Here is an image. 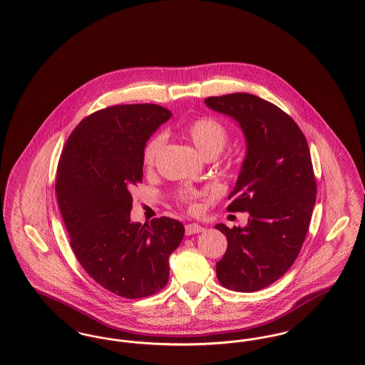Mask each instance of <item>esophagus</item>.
Returning a JSON list of instances; mask_svg holds the SVG:
<instances>
[{"label":"esophagus","instance_id":"1","mask_svg":"<svg viewBox=\"0 0 365 365\" xmlns=\"http://www.w3.org/2000/svg\"><path fill=\"white\" fill-rule=\"evenodd\" d=\"M186 230V235H192V234H198V232H202L205 228L204 227L198 226V225H186L185 227Z\"/></svg>","mask_w":365,"mask_h":365}]
</instances>
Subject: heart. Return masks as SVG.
<instances>
[{"instance_id": "heart-1", "label": "heart", "mask_w": 365, "mask_h": 365, "mask_svg": "<svg viewBox=\"0 0 365 365\" xmlns=\"http://www.w3.org/2000/svg\"><path fill=\"white\" fill-rule=\"evenodd\" d=\"M183 133L195 145L200 153H202L205 157L219 155L223 150L228 139L226 127L219 120L209 116L192 119L185 125ZM164 140L165 138L163 134H156L145 143L142 150V163L145 167H153L156 164L157 158L164 146ZM178 198L182 204L194 208L195 194L192 191H180L178 194Z\"/></svg>"}]
</instances>
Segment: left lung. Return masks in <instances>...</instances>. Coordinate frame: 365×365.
<instances>
[{"mask_svg":"<svg viewBox=\"0 0 365 365\" xmlns=\"http://www.w3.org/2000/svg\"><path fill=\"white\" fill-rule=\"evenodd\" d=\"M205 104L240 123L247 146L227 209L250 217L243 228L216 225L228 242L216 275L230 290L253 293L283 277L305 241L317 192L308 142L286 112L257 96L232 93Z\"/></svg>","mask_w":365,"mask_h":365,"instance_id":"obj_1","label":"left lung"}]
</instances>
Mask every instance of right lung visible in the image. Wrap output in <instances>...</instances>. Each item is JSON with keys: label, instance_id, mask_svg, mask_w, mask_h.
I'll list each match as a JSON object with an SVG mask.
<instances>
[{"label": "right lung", "instance_id": "add662e5", "mask_svg": "<svg viewBox=\"0 0 365 365\" xmlns=\"http://www.w3.org/2000/svg\"><path fill=\"white\" fill-rule=\"evenodd\" d=\"M171 115L156 104L108 106L76 125L58 160L56 195L71 247L91 278L124 298L165 287L168 257L185 235L171 217L130 220L143 146Z\"/></svg>", "mask_w": 365, "mask_h": 365}]
</instances>
